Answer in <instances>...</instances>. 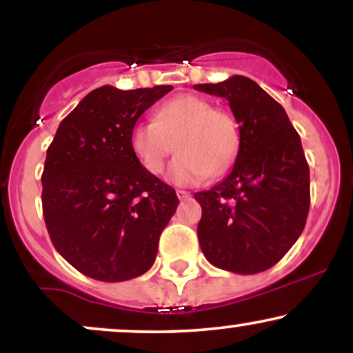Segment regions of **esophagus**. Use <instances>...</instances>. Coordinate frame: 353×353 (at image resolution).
<instances>
[{"label": "esophagus", "mask_w": 353, "mask_h": 353, "mask_svg": "<svg viewBox=\"0 0 353 353\" xmlns=\"http://www.w3.org/2000/svg\"><path fill=\"white\" fill-rule=\"evenodd\" d=\"M176 194H177V197H179L181 201L189 199V197H190V192H188V190H184V189H177Z\"/></svg>", "instance_id": "1"}]
</instances>
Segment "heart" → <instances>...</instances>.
<instances>
[{
  "instance_id": "1",
  "label": "heart",
  "mask_w": 353,
  "mask_h": 353,
  "mask_svg": "<svg viewBox=\"0 0 353 353\" xmlns=\"http://www.w3.org/2000/svg\"><path fill=\"white\" fill-rule=\"evenodd\" d=\"M131 149L148 172L159 174L177 149L165 179L174 185H197L228 171L239 151V128L225 109L212 108L194 94L177 96L156 111L154 123L137 124Z\"/></svg>"
}]
</instances>
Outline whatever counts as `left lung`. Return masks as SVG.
I'll use <instances>...</instances> for the list:
<instances>
[{"mask_svg": "<svg viewBox=\"0 0 353 353\" xmlns=\"http://www.w3.org/2000/svg\"><path fill=\"white\" fill-rule=\"evenodd\" d=\"M194 89L229 101L239 124L236 163L224 181L196 192L197 237L212 265L259 274L277 264L305 228L310 172L285 109L245 76Z\"/></svg>", "mask_w": 353, "mask_h": 353, "instance_id": "1", "label": "left lung"}]
</instances>
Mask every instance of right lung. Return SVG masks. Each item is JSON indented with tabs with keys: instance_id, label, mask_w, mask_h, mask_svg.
<instances>
[{
	"instance_id": "right-lung-1",
	"label": "right lung",
	"mask_w": 353,
	"mask_h": 353,
	"mask_svg": "<svg viewBox=\"0 0 353 353\" xmlns=\"http://www.w3.org/2000/svg\"><path fill=\"white\" fill-rule=\"evenodd\" d=\"M172 86H101L61 121L41 176L52 245L81 274L123 282L151 269L179 199L131 149L141 114Z\"/></svg>"
}]
</instances>
